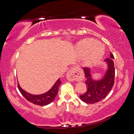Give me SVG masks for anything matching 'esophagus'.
<instances>
[{"mask_svg": "<svg viewBox=\"0 0 134 134\" xmlns=\"http://www.w3.org/2000/svg\"><path fill=\"white\" fill-rule=\"evenodd\" d=\"M67 78L70 81H81L84 78V74L77 67H73L68 71Z\"/></svg>", "mask_w": 134, "mask_h": 134, "instance_id": "1", "label": "esophagus"}]
</instances>
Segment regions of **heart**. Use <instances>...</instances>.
<instances>
[{"label":"heart","instance_id":"1","mask_svg":"<svg viewBox=\"0 0 134 134\" xmlns=\"http://www.w3.org/2000/svg\"><path fill=\"white\" fill-rule=\"evenodd\" d=\"M78 51L83 57L87 56L86 62L87 66H93L97 64L102 58L104 49L102 45L96 40L85 39L78 45Z\"/></svg>","mask_w":134,"mask_h":134}]
</instances>
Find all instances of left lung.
Listing matches in <instances>:
<instances>
[{"label":"left lung","instance_id":"8db88e82","mask_svg":"<svg viewBox=\"0 0 134 134\" xmlns=\"http://www.w3.org/2000/svg\"><path fill=\"white\" fill-rule=\"evenodd\" d=\"M114 56L110 53V58H106L108 64V70L103 78L100 80L95 81L92 78L90 71L87 67H84L87 86V92L80 95L81 100L86 103L93 104L102 100L106 97L114 85L115 70L113 60Z\"/></svg>","mask_w":134,"mask_h":134}]
</instances>
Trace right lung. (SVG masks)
<instances>
[{"instance_id": "right-lung-1", "label": "right lung", "mask_w": 134, "mask_h": 134, "mask_svg": "<svg viewBox=\"0 0 134 134\" xmlns=\"http://www.w3.org/2000/svg\"><path fill=\"white\" fill-rule=\"evenodd\" d=\"M61 83H62V81L60 80V79H58L49 91L45 93L44 94L39 95H34L28 93L20 87L19 84L18 85V88L19 92H21V93L22 94V96L27 100L32 103L33 104H35V105L45 106L51 103L55 99L57 94L58 93V87Z\"/></svg>"}]
</instances>
